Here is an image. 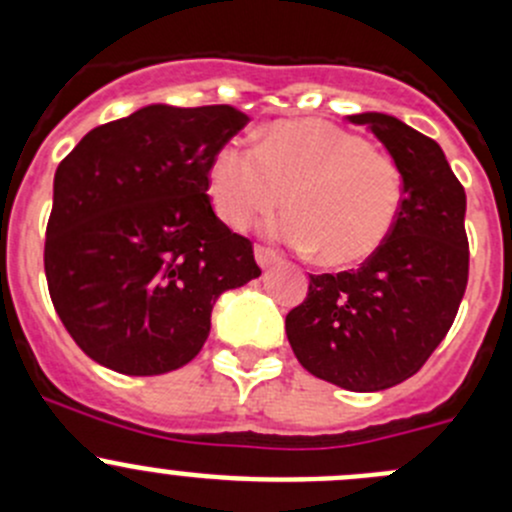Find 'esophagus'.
Instances as JSON below:
<instances>
[{
	"instance_id": "obj_1",
	"label": "esophagus",
	"mask_w": 512,
	"mask_h": 512,
	"mask_svg": "<svg viewBox=\"0 0 512 512\" xmlns=\"http://www.w3.org/2000/svg\"><path fill=\"white\" fill-rule=\"evenodd\" d=\"M255 260H257V265H260V267H272V265H277V262H280V255H277L275 250H270V247L257 245L255 247Z\"/></svg>"
}]
</instances>
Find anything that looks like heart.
I'll return each instance as SVG.
<instances>
[{"mask_svg":"<svg viewBox=\"0 0 512 512\" xmlns=\"http://www.w3.org/2000/svg\"><path fill=\"white\" fill-rule=\"evenodd\" d=\"M215 213L245 230L285 205L277 235L297 250H317L329 267L374 257L399 223L404 178L371 143L324 121H282L260 146L227 141L208 173Z\"/></svg>","mask_w":512,"mask_h":512,"instance_id":"1","label":"heart"}]
</instances>
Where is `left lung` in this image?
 Listing matches in <instances>:
<instances>
[{
	"instance_id": "8db88e82",
	"label": "left lung",
	"mask_w": 512,
	"mask_h": 512,
	"mask_svg": "<svg viewBox=\"0 0 512 512\" xmlns=\"http://www.w3.org/2000/svg\"><path fill=\"white\" fill-rule=\"evenodd\" d=\"M394 158L404 208L386 245L359 270L309 275L287 314L289 347L317 379L381 391L414 376L443 342L468 285L466 190L441 146L386 113H356Z\"/></svg>"
}]
</instances>
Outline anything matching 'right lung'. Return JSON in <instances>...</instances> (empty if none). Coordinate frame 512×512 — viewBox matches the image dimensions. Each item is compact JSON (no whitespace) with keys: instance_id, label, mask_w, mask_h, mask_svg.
Here are the masks:
<instances>
[{"instance_id":"right-lung-1","label":"right lung","mask_w":512,"mask_h":512,"mask_svg":"<svg viewBox=\"0 0 512 512\" xmlns=\"http://www.w3.org/2000/svg\"><path fill=\"white\" fill-rule=\"evenodd\" d=\"M250 118L153 103L86 133L59 163L44 242L51 302L81 352L156 376L198 356L220 294L260 277L215 215L208 173Z\"/></svg>"}]
</instances>
